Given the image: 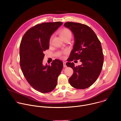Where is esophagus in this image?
Segmentation results:
<instances>
[{"instance_id": "esophagus-1", "label": "esophagus", "mask_w": 121, "mask_h": 121, "mask_svg": "<svg viewBox=\"0 0 121 121\" xmlns=\"http://www.w3.org/2000/svg\"><path fill=\"white\" fill-rule=\"evenodd\" d=\"M63 65L64 67H66V62H63Z\"/></svg>"}]
</instances>
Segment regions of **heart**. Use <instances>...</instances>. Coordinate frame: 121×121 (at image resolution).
I'll return each mask as SVG.
<instances>
[{"instance_id":"obj_1","label":"heart","mask_w":121,"mask_h":121,"mask_svg":"<svg viewBox=\"0 0 121 121\" xmlns=\"http://www.w3.org/2000/svg\"><path fill=\"white\" fill-rule=\"evenodd\" d=\"M59 34L61 37V38L64 40L65 38H67V37H72V33L71 31L67 28H64L62 29H61L59 31ZM52 36L51 37L50 39V42L51 43V40H52ZM67 53V51H65L63 52V54H66ZM61 54H62V53H60V55H61Z\"/></svg>"}]
</instances>
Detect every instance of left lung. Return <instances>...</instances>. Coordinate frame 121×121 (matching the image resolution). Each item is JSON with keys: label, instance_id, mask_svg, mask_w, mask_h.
<instances>
[{"label": "left lung", "instance_id": "obj_1", "mask_svg": "<svg viewBox=\"0 0 121 121\" xmlns=\"http://www.w3.org/2000/svg\"><path fill=\"white\" fill-rule=\"evenodd\" d=\"M65 27L73 33L74 43L66 63L73 71L69 82L73 87L84 89L92 86L102 69L104 55L101 42L94 31L88 26L78 23L67 22ZM73 59L80 60L82 65L75 67Z\"/></svg>", "mask_w": 121, "mask_h": 121}]
</instances>
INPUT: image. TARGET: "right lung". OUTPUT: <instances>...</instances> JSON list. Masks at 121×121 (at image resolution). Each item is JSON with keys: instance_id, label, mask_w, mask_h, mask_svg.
<instances>
[{"instance_id": "add662e5", "label": "right lung", "mask_w": 121, "mask_h": 121, "mask_svg": "<svg viewBox=\"0 0 121 121\" xmlns=\"http://www.w3.org/2000/svg\"><path fill=\"white\" fill-rule=\"evenodd\" d=\"M63 24L62 22L43 23L28 30L20 45V65L29 85L36 91L47 93L53 91L63 67L62 61L55 59L44 65V52L49 49L52 35Z\"/></svg>"}]
</instances>
